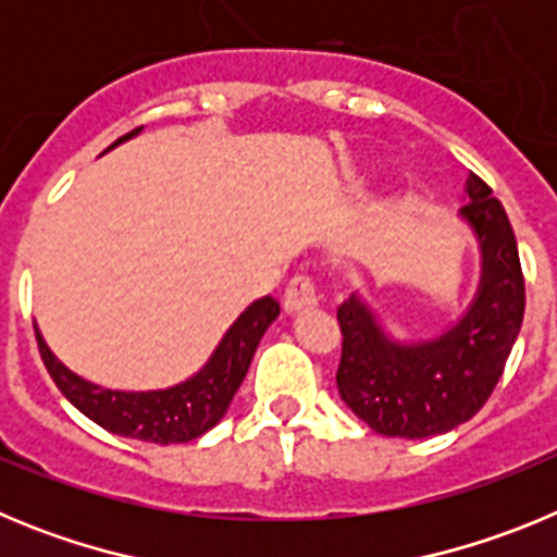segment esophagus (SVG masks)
<instances>
[{"mask_svg":"<svg viewBox=\"0 0 557 557\" xmlns=\"http://www.w3.org/2000/svg\"><path fill=\"white\" fill-rule=\"evenodd\" d=\"M318 307V287L309 275H295L293 282H289L287 293H284V309L289 314H298L304 309H314Z\"/></svg>","mask_w":557,"mask_h":557,"instance_id":"obj_1","label":"esophagus"}]
</instances>
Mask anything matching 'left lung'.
Instances as JSON below:
<instances>
[{
	"label": "left lung",
	"instance_id": "1",
	"mask_svg": "<svg viewBox=\"0 0 557 557\" xmlns=\"http://www.w3.org/2000/svg\"><path fill=\"white\" fill-rule=\"evenodd\" d=\"M457 218L480 250V282L457 321L430 337H396L362 293L337 309V391L387 437H432L480 412L499 382L524 318V278L510 220L474 172Z\"/></svg>",
	"mask_w": 557,
	"mask_h": 557
}]
</instances>
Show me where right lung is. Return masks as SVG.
I'll return each instance as SVG.
<instances>
[{
    "instance_id": "right-lung-1",
    "label": "right lung",
    "mask_w": 557,
    "mask_h": 557,
    "mask_svg": "<svg viewBox=\"0 0 557 557\" xmlns=\"http://www.w3.org/2000/svg\"><path fill=\"white\" fill-rule=\"evenodd\" d=\"M139 133L141 127H136L127 136L113 141L108 150L120 147L122 141L133 139ZM278 312L282 309L270 295L256 298L225 329L211 357L198 371L175 382V385L156 387V391H116V387L88 382L52 354L38 326L36 337L44 366H47L49 376L55 379L58 391L102 430L122 437L147 441V444H189L223 421L236 391L243 385L245 373H248L259 339L264 337L270 323L278 318Z\"/></svg>"
}]
</instances>
